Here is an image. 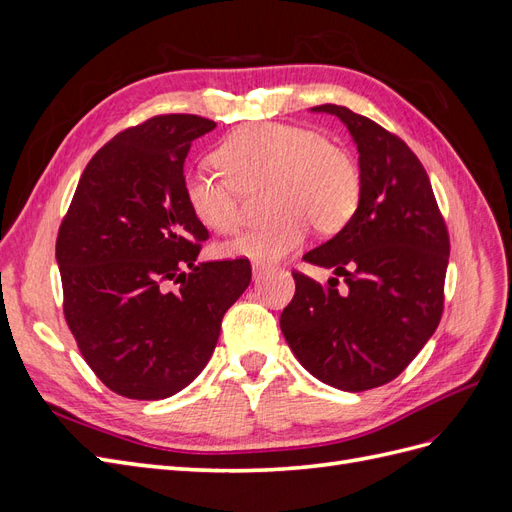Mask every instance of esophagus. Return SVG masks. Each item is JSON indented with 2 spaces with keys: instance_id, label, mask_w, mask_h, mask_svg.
<instances>
[{
  "instance_id": "esophagus-1",
  "label": "esophagus",
  "mask_w": 512,
  "mask_h": 512,
  "mask_svg": "<svg viewBox=\"0 0 512 512\" xmlns=\"http://www.w3.org/2000/svg\"><path fill=\"white\" fill-rule=\"evenodd\" d=\"M269 271H271V267H267V265H258V262H254V265H252V273H254V280L256 282H260L262 277H265Z\"/></svg>"
}]
</instances>
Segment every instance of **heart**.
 <instances>
[{"mask_svg":"<svg viewBox=\"0 0 512 512\" xmlns=\"http://www.w3.org/2000/svg\"><path fill=\"white\" fill-rule=\"evenodd\" d=\"M215 164L194 166L183 177V198L198 224L226 235L241 224V196L267 185L275 218L220 245L228 258L271 265L307 241L342 230L361 203V170L342 145L301 126L254 123L230 134Z\"/></svg>","mask_w":512,"mask_h":512,"instance_id":"b5f03b06","label":"heart"}]
</instances>
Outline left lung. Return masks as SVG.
Instances as JSON below:
<instances>
[{
	"instance_id": "obj_1",
	"label": "left lung",
	"mask_w": 512,
	"mask_h": 512,
	"mask_svg": "<svg viewBox=\"0 0 512 512\" xmlns=\"http://www.w3.org/2000/svg\"><path fill=\"white\" fill-rule=\"evenodd\" d=\"M312 111L348 128L361 203L333 239L303 256L333 269L329 286L292 271L297 290L280 327L309 374L359 393L397 378L438 329L451 243L425 168L399 136L346 106Z\"/></svg>"
}]
</instances>
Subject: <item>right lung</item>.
I'll list each match as a JSON object with an SVG mask.
<instances>
[{
	"mask_svg": "<svg viewBox=\"0 0 512 512\" xmlns=\"http://www.w3.org/2000/svg\"><path fill=\"white\" fill-rule=\"evenodd\" d=\"M198 115H158L111 138L83 170L55 256L64 316L94 374L128 399H164L209 363L250 286L247 258L196 262L209 232L183 198Z\"/></svg>",
	"mask_w": 512,
	"mask_h": 512,
	"instance_id": "right-lung-1",
	"label": "right lung"
}]
</instances>
